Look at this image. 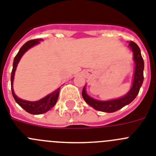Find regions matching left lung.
<instances>
[{
	"label": "left lung",
	"mask_w": 156,
	"mask_h": 156,
	"mask_svg": "<svg viewBox=\"0 0 156 156\" xmlns=\"http://www.w3.org/2000/svg\"><path fill=\"white\" fill-rule=\"evenodd\" d=\"M129 46L133 52V59L136 64L132 88L125 97L122 98L109 101H99L89 97L86 93V89L84 87L82 89V97L84 100L89 105L93 107L96 110L104 112H109V113L116 112L127 104H130L136 98L138 93L140 91L144 81V59L140 54V48L138 47L136 43L130 41Z\"/></svg>",
	"instance_id": "obj_1"
}]
</instances>
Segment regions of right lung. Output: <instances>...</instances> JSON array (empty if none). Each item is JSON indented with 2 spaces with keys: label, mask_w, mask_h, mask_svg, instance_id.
<instances>
[{
  "label": "right lung",
  "mask_w": 156,
  "mask_h": 156,
  "mask_svg": "<svg viewBox=\"0 0 156 156\" xmlns=\"http://www.w3.org/2000/svg\"><path fill=\"white\" fill-rule=\"evenodd\" d=\"M41 41V39H34V40L28 41L27 42H26L22 46L21 48L20 49L17 55H16V57L13 61V68L12 70V74H11V87H12V93L14 97L15 101L16 103L20 105L21 108H23L26 112H27L30 114H33V115H40V114L45 113L46 112H48L51 108H53L55 106V104H56L59 97V89L57 90H55L51 94L46 96L45 97L42 98L41 100L38 101H35V102H31V101H23L22 99H20L16 96L14 93L12 89L13 85V79H14V74L15 71H16V67L18 64L19 61H20V58L22 57V55L25 53L30 48H31L32 46L35 45V44H38L39 41Z\"/></svg>",
  "instance_id": "1"
}]
</instances>
